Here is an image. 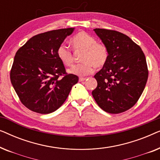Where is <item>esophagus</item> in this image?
Returning <instances> with one entry per match:
<instances>
[{
    "label": "esophagus",
    "mask_w": 160,
    "mask_h": 160,
    "mask_svg": "<svg viewBox=\"0 0 160 160\" xmlns=\"http://www.w3.org/2000/svg\"><path fill=\"white\" fill-rule=\"evenodd\" d=\"M84 80H86V78H83V77L79 78V82H83V81Z\"/></svg>",
    "instance_id": "esophagus-1"
}]
</instances>
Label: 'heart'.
Returning a JSON list of instances; mask_svg holds the SVG:
<instances>
[{"instance_id": "1", "label": "heart", "mask_w": 160, "mask_h": 160, "mask_svg": "<svg viewBox=\"0 0 160 160\" xmlns=\"http://www.w3.org/2000/svg\"><path fill=\"white\" fill-rule=\"evenodd\" d=\"M72 47L76 51H84L82 63L73 65L68 70L71 74L84 76L92 73L95 68H100L106 64L109 58L108 47L102 43H98L92 36L82 31L71 39ZM58 58L65 66H71L73 62L71 50L65 45H60L57 51Z\"/></svg>"}]
</instances>
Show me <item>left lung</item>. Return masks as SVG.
Returning a JSON list of instances; mask_svg holds the SVG:
<instances>
[{
    "instance_id": "8db88e82",
    "label": "left lung",
    "mask_w": 160,
    "mask_h": 160,
    "mask_svg": "<svg viewBox=\"0 0 160 160\" xmlns=\"http://www.w3.org/2000/svg\"><path fill=\"white\" fill-rule=\"evenodd\" d=\"M94 30L108 47L109 58L94 76L98 86L92 94L106 112H124L136 103L145 88L148 75L145 55L138 45L122 32Z\"/></svg>"
}]
</instances>
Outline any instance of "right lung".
Listing matches in <instances>:
<instances>
[{"label": "right lung", "mask_w": 160, "mask_h": 160, "mask_svg": "<svg viewBox=\"0 0 160 160\" xmlns=\"http://www.w3.org/2000/svg\"><path fill=\"white\" fill-rule=\"evenodd\" d=\"M74 28L51 30L30 38L17 50L10 79L24 106L34 112L55 111L67 99L77 76L67 73L57 51Z\"/></svg>", "instance_id": "right-lung-1"}]
</instances>
